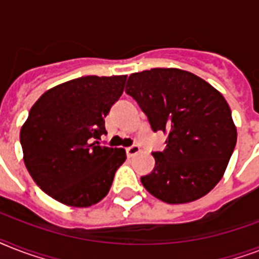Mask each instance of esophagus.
I'll return each mask as SVG.
<instances>
[{
	"mask_svg": "<svg viewBox=\"0 0 259 259\" xmlns=\"http://www.w3.org/2000/svg\"><path fill=\"white\" fill-rule=\"evenodd\" d=\"M140 152V146L137 145H133V146H129V148H126V156L127 157H133L136 154Z\"/></svg>",
	"mask_w": 259,
	"mask_h": 259,
	"instance_id": "esophagus-1",
	"label": "esophagus"
}]
</instances>
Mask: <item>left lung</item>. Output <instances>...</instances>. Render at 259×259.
<instances>
[{
	"mask_svg": "<svg viewBox=\"0 0 259 259\" xmlns=\"http://www.w3.org/2000/svg\"><path fill=\"white\" fill-rule=\"evenodd\" d=\"M126 93L153 132L166 134L154 152V169L141 177L154 197L169 204L197 200L221 181L237 144L231 110L219 91L188 71L152 68L129 76Z\"/></svg>",
	"mask_w": 259,
	"mask_h": 259,
	"instance_id": "8db88e82",
	"label": "left lung"
}]
</instances>
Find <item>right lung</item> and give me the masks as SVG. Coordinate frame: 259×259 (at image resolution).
<instances>
[{
  "mask_svg": "<svg viewBox=\"0 0 259 259\" xmlns=\"http://www.w3.org/2000/svg\"><path fill=\"white\" fill-rule=\"evenodd\" d=\"M126 75L82 76L55 86L32 106L20 132L34 183L71 207L97 204L125 162L122 148L99 145L105 118L123 93Z\"/></svg>",
  "mask_w": 259,
  "mask_h": 259,
  "instance_id": "obj_1",
  "label": "right lung"
}]
</instances>
